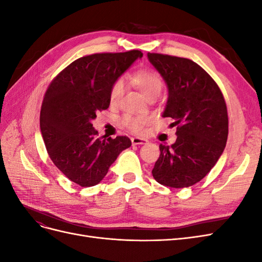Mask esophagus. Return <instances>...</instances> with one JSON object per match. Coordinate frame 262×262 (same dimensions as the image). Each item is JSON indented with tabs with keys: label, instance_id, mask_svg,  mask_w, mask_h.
<instances>
[{
	"label": "esophagus",
	"instance_id": "1",
	"mask_svg": "<svg viewBox=\"0 0 262 262\" xmlns=\"http://www.w3.org/2000/svg\"><path fill=\"white\" fill-rule=\"evenodd\" d=\"M131 142L133 145H140V144H146L147 143V140L143 139V138H132Z\"/></svg>",
	"mask_w": 262,
	"mask_h": 262
}]
</instances>
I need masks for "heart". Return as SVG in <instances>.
Returning a JSON list of instances; mask_svg holds the SVG:
<instances>
[{
	"label": "heart",
	"instance_id": "1",
	"mask_svg": "<svg viewBox=\"0 0 262 262\" xmlns=\"http://www.w3.org/2000/svg\"><path fill=\"white\" fill-rule=\"evenodd\" d=\"M132 83L136 85L138 89L141 91V93L144 96L149 99L152 97H155L161 94L163 87H164V81L163 77L160 73H157L156 71L150 69H143L136 72L132 76ZM124 91V83L122 80L116 81L112 89H110V101L113 104H116L120 98L122 97ZM147 123V119L145 117H131L126 116L123 119V125L126 129L134 133H139L143 130L144 125Z\"/></svg>",
	"mask_w": 262,
	"mask_h": 262
}]
</instances>
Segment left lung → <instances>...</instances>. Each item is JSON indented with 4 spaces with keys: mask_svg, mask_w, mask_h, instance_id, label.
<instances>
[{
    "mask_svg": "<svg viewBox=\"0 0 262 262\" xmlns=\"http://www.w3.org/2000/svg\"><path fill=\"white\" fill-rule=\"evenodd\" d=\"M168 87L163 117L171 118L177 139L160 145L154 179L171 188L190 187L203 179L223 153L228 136L225 100L215 81L192 60L147 53Z\"/></svg>",
    "mask_w": 262,
    "mask_h": 262,
    "instance_id": "8db88e82",
    "label": "left lung"
}]
</instances>
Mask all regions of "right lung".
I'll list each match as a JSON object with an SVG mask.
<instances>
[{
    "mask_svg": "<svg viewBox=\"0 0 262 262\" xmlns=\"http://www.w3.org/2000/svg\"><path fill=\"white\" fill-rule=\"evenodd\" d=\"M140 50L95 53L71 63L47 90L40 130L53 164L81 187L99 184L123 149L128 137L98 138L92 121L110 105V89L138 58Z\"/></svg>",
    "mask_w": 262,
    "mask_h": 262,
    "instance_id": "right-lung-1",
    "label": "right lung"
}]
</instances>
